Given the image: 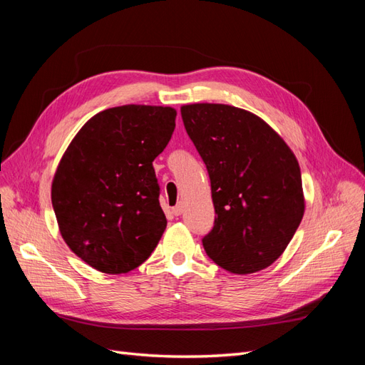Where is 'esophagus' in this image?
Wrapping results in <instances>:
<instances>
[{"label":"esophagus","instance_id":"obj_1","mask_svg":"<svg viewBox=\"0 0 365 365\" xmlns=\"http://www.w3.org/2000/svg\"><path fill=\"white\" fill-rule=\"evenodd\" d=\"M182 210H184V207H182V204L180 202V204H176V205L172 208V213H173L175 216H180V215L182 213Z\"/></svg>","mask_w":365,"mask_h":365}]
</instances>
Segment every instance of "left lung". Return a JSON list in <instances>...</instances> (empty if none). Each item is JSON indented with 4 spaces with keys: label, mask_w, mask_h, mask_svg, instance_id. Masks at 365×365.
<instances>
[{
    "label": "left lung",
    "mask_w": 365,
    "mask_h": 365,
    "mask_svg": "<svg viewBox=\"0 0 365 365\" xmlns=\"http://www.w3.org/2000/svg\"><path fill=\"white\" fill-rule=\"evenodd\" d=\"M184 128L212 184L215 225L207 256L235 274L280 257L302 222V172L286 143L262 118L230 105L181 108Z\"/></svg>",
    "instance_id": "1"
}]
</instances>
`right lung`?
I'll return each instance as SVG.
<instances>
[{
  "label": "right lung",
  "instance_id": "right-lung-1",
  "mask_svg": "<svg viewBox=\"0 0 365 365\" xmlns=\"http://www.w3.org/2000/svg\"><path fill=\"white\" fill-rule=\"evenodd\" d=\"M173 108L123 105L74 137L51 185L61 235L97 271L123 274L155 250L168 220L152 161L175 129Z\"/></svg>",
  "mask_w": 365,
  "mask_h": 365
}]
</instances>
